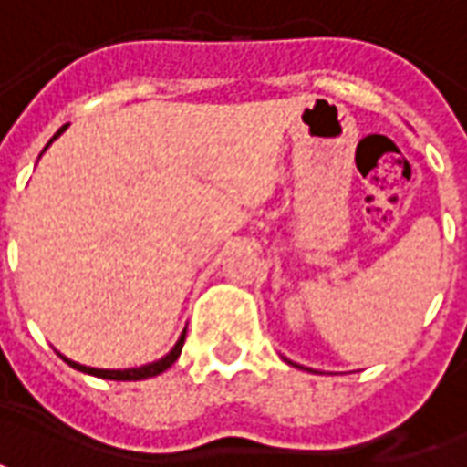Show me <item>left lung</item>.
I'll use <instances>...</instances> for the list:
<instances>
[{
    "label": "left lung",
    "instance_id": "left-lung-1",
    "mask_svg": "<svg viewBox=\"0 0 467 467\" xmlns=\"http://www.w3.org/2000/svg\"><path fill=\"white\" fill-rule=\"evenodd\" d=\"M285 360H287V358H285ZM287 362H290V360H287ZM290 365H295V362H290Z\"/></svg>",
    "mask_w": 467,
    "mask_h": 467
}]
</instances>
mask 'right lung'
<instances>
[{
	"instance_id": "obj_1",
	"label": "right lung",
	"mask_w": 467,
	"mask_h": 467,
	"mask_svg": "<svg viewBox=\"0 0 467 467\" xmlns=\"http://www.w3.org/2000/svg\"><path fill=\"white\" fill-rule=\"evenodd\" d=\"M65 130H67V124L65 127H59V132H57L55 137L47 142V147L55 142L57 137L65 132ZM47 147L42 150V152H47ZM184 333H187V327H184L182 335H180V340L174 343L172 350L167 352L164 358H160V360H154V362H147V365H140V368H124V370H102V368L79 365V362L69 360V358H65V355H59V358H62V360H65L69 368H75V370H79V372H87V375H95V378H105V380H144V378H154V375L164 372L174 360H177V358H180V352H182V345H184Z\"/></svg>"
}]
</instances>
